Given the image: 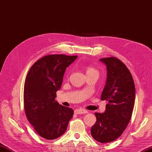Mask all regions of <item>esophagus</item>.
<instances>
[{
  "mask_svg": "<svg viewBox=\"0 0 152 152\" xmlns=\"http://www.w3.org/2000/svg\"><path fill=\"white\" fill-rule=\"evenodd\" d=\"M74 112H75V114H85L87 113L88 111L84 109H76L74 111Z\"/></svg>",
  "mask_w": 152,
  "mask_h": 152,
  "instance_id": "1",
  "label": "esophagus"
}]
</instances>
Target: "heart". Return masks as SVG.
Returning <instances> with one entry per match:
<instances>
[{
  "label": "heart",
  "instance_id": "obj_1",
  "mask_svg": "<svg viewBox=\"0 0 152 152\" xmlns=\"http://www.w3.org/2000/svg\"><path fill=\"white\" fill-rule=\"evenodd\" d=\"M86 75L89 73H93V72H97V71L94 68L91 66H87L86 67Z\"/></svg>",
  "mask_w": 152,
  "mask_h": 152
}]
</instances>
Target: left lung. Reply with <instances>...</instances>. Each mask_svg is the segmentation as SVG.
Instances as JSON below:
<instances>
[{
    "label": "left lung",
    "instance_id": "1",
    "mask_svg": "<svg viewBox=\"0 0 152 152\" xmlns=\"http://www.w3.org/2000/svg\"><path fill=\"white\" fill-rule=\"evenodd\" d=\"M106 65L107 80L101 100H106V111L95 113L96 121L91 135L100 143L116 140L125 131L131 119L135 100V86L130 71L118 58H101Z\"/></svg>",
    "mask_w": 152,
    "mask_h": 152
}]
</instances>
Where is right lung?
<instances>
[{
	"label": "right lung",
	"mask_w": 152,
	"mask_h": 152,
	"mask_svg": "<svg viewBox=\"0 0 152 152\" xmlns=\"http://www.w3.org/2000/svg\"><path fill=\"white\" fill-rule=\"evenodd\" d=\"M77 56L46 55L37 60L25 80L23 103L28 121L40 137L54 140L64 134L72 118V108L55 100L66 67Z\"/></svg>",
	"instance_id": "add662e5"
}]
</instances>
